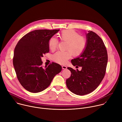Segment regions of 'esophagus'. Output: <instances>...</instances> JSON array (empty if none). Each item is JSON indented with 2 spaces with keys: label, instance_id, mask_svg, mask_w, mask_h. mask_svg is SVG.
I'll list each match as a JSON object with an SVG mask.
<instances>
[{
  "label": "esophagus",
  "instance_id": "obj_1",
  "mask_svg": "<svg viewBox=\"0 0 122 122\" xmlns=\"http://www.w3.org/2000/svg\"><path fill=\"white\" fill-rule=\"evenodd\" d=\"M62 68H63V69H66V68H67V67H66V66H62Z\"/></svg>",
  "mask_w": 122,
  "mask_h": 122
}]
</instances>
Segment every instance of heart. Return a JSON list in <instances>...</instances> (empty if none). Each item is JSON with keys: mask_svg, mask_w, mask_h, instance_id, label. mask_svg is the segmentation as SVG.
<instances>
[{"mask_svg": "<svg viewBox=\"0 0 122 122\" xmlns=\"http://www.w3.org/2000/svg\"><path fill=\"white\" fill-rule=\"evenodd\" d=\"M61 41L66 42L65 51H58L53 56L54 60L57 63L64 65L72 56H79L84 51L87 43L85 37L80 35L79 33L72 29L64 30L59 35ZM50 49L55 51L58 45V41L51 38L48 42Z\"/></svg>", "mask_w": 122, "mask_h": 122, "instance_id": "1", "label": "heart"}]
</instances>
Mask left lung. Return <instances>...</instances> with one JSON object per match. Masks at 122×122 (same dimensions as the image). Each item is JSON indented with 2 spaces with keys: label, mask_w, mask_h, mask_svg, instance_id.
Masks as SVG:
<instances>
[{
  "label": "left lung",
  "mask_w": 122,
  "mask_h": 122,
  "mask_svg": "<svg viewBox=\"0 0 122 122\" xmlns=\"http://www.w3.org/2000/svg\"><path fill=\"white\" fill-rule=\"evenodd\" d=\"M86 36L87 43L85 50L71 61L74 66H81V70L67 67L71 74L66 80L68 89L80 96L89 94L97 87L105 75L108 62L106 48L100 37L92 31H88Z\"/></svg>",
  "instance_id": "8db88e82"
}]
</instances>
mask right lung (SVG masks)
<instances>
[{"label":"right lung","instance_id":"obj_1","mask_svg":"<svg viewBox=\"0 0 122 122\" xmlns=\"http://www.w3.org/2000/svg\"><path fill=\"white\" fill-rule=\"evenodd\" d=\"M59 31H32L23 36L15 46L13 64L16 76L22 86L30 92L45 90L62 70V66L54 62L43 67L41 58L49 53V40Z\"/></svg>","mask_w":122,"mask_h":122}]
</instances>
